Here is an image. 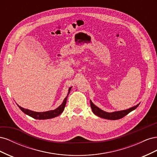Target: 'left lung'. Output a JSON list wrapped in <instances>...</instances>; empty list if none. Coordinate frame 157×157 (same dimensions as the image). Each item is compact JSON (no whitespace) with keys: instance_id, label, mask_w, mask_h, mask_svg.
<instances>
[{"instance_id":"left-lung-1","label":"left lung","mask_w":157,"mask_h":157,"mask_svg":"<svg viewBox=\"0 0 157 157\" xmlns=\"http://www.w3.org/2000/svg\"><path fill=\"white\" fill-rule=\"evenodd\" d=\"M90 105H91L92 110L95 115L99 117H101V118H105V119L113 120V121L120 119V118H122L124 117H125L126 115H128V114L130 113L131 111L135 110V109L140 105V103H138L137 105L132 107L130 109H126V110L115 111V112H112V113H108V112L101 110V109H99L98 107L95 105L91 100L90 101Z\"/></svg>"}]
</instances>
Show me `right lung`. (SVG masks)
Returning <instances> with one entry per match:
<instances>
[{"label":"right lung","instance_id":"right-lung-1","mask_svg":"<svg viewBox=\"0 0 157 157\" xmlns=\"http://www.w3.org/2000/svg\"><path fill=\"white\" fill-rule=\"evenodd\" d=\"M71 88L72 87H70L69 88V91H68L67 96H66V98L64 99V100L63 101V103H61L58 108L54 109V110H50V111H45V112H35V111L29 110V109L23 108L21 106L17 105H17L19 107V108H20L25 114L33 117V118H35V119L44 120V119H49V118H54V117L59 116L60 114H61V113L63 111L65 105H66V102H67V99L69 96V94L70 93Z\"/></svg>","mask_w":157,"mask_h":157}]
</instances>
